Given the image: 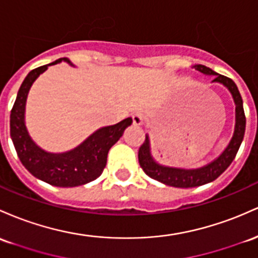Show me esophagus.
<instances>
[{
    "instance_id": "esophagus-1",
    "label": "esophagus",
    "mask_w": 258,
    "mask_h": 258,
    "mask_svg": "<svg viewBox=\"0 0 258 258\" xmlns=\"http://www.w3.org/2000/svg\"><path fill=\"white\" fill-rule=\"evenodd\" d=\"M132 120H134V123L136 124V126H140V124L143 123L144 117H143L142 114L137 112V114H135L134 116H132Z\"/></svg>"
}]
</instances>
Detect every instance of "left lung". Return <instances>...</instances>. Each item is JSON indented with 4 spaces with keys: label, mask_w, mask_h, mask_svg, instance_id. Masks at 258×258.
<instances>
[{
    "label": "left lung",
    "mask_w": 258,
    "mask_h": 258,
    "mask_svg": "<svg viewBox=\"0 0 258 258\" xmlns=\"http://www.w3.org/2000/svg\"><path fill=\"white\" fill-rule=\"evenodd\" d=\"M195 69L200 71V72L205 73V75L214 76L213 82H219V83L224 84L230 90L231 95L234 98L235 105H236V109H235V112H236L235 114V130L233 138H231L229 146L226 147L225 151L216 160L212 161L208 165L203 166V168L194 169V170L168 168V166H163L155 163L151 155L149 138L148 136H146V140H144L143 144L140 147V151H138V161H140L141 168L152 179L165 183L168 186H174V187H197V186L212 182L217 177H219L228 169L231 161L235 159L236 153L239 151L240 146H241L245 135L246 117L244 112V106H242V99L233 79L219 75V73L214 72L209 67L203 66V64H196Z\"/></svg>",
    "instance_id": "left-lung-1"
}]
</instances>
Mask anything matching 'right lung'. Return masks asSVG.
<instances>
[{
	"mask_svg": "<svg viewBox=\"0 0 258 258\" xmlns=\"http://www.w3.org/2000/svg\"><path fill=\"white\" fill-rule=\"evenodd\" d=\"M60 61L71 63L69 58H58L55 62L38 67L28 73L19 88L14 105L11 110L10 131L17 155L30 174L50 185L58 187H75L100 176L106 165L107 153L120 140L124 128L132 123V118L127 117L112 126L98 130L81 146L67 153L52 154L39 148L25 128V100L33 82L39 77V75L50 64H56Z\"/></svg>",
	"mask_w": 258,
	"mask_h": 258,
	"instance_id": "obj_1",
	"label": "right lung"
}]
</instances>
